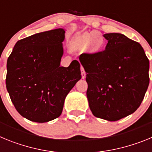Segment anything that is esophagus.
<instances>
[{
	"label": "esophagus",
	"mask_w": 152,
	"mask_h": 152,
	"mask_svg": "<svg viewBox=\"0 0 152 152\" xmlns=\"http://www.w3.org/2000/svg\"><path fill=\"white\" fill-rule=\"evenodd\" d=\"M80 70H81V76H82V78H85L86 77V72L85 71H84V68L83 67H81V68H80Z\"/></svg>",
	"instance_id": "34e87169"
}]
</instances>
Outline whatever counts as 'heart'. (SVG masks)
I'll use <instances>...</instances> for the list:
<instances>
[{
	"instance_id": "obj_1",
	"label": "heart",
	"mask_w": 152,
	"mask_h": 152,
	"mask_svg": "<svg viewBox=\"0 0 152 152\" xmlns=\"http://www.w3.org/2000/svg\"><path fill=\"white\" fill-rule=\"evenodd\" d=\"M103 46V40L100 39L98 32L85 33L77 38L75 48L78 49H85L88 48L91 53H96Z\"/></svg>"
}]
</instances>
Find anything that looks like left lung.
Instances as JSON below:
<instances>
[{"label": "left lung", "mask_w": 152, "mask_h": 152, "mask_svg": "<svg viewBox=\"0 0 152 152\" xmlns=\"http://www.w3.org/2000/svg\"><path fill=\"white\" fill-rule=\"evenodd\" d=\"M105 50L83 53L89 107L94 116L117 121L141 105L149 84V60L142 45L120 33L103 35Z\"/></svg>", "instance_id": "left-lung-1"}]
</instances>
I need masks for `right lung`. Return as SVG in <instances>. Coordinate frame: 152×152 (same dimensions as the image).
<instances>
[{
  "label": "right lung",
  "instance_id": "obj_1",
  "mask_svg": "<svg viewBox=\"0 0 152 152\" xmlns=\"http://www.w3.org/2000/svg\"><path fill=\"white\" fill-rule=\"evenodd\" d=\"M64 33L59 28L19 40L8 57L7 90L17 112L30 121L58 117L65 97L81 78L77 60L60 66Z\"/></svg>",
  "mask_w": 152,
  "mask_h": 152
}]
</instances>
